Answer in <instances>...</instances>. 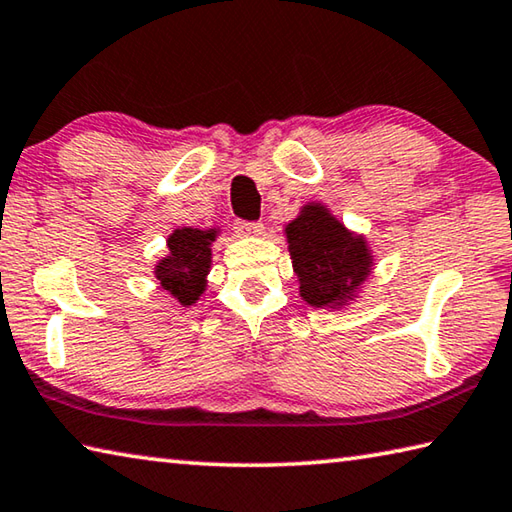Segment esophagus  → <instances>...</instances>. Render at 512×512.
<instances>
[{"label": "esophagus", "mask_w": 512, "mask_h": 512, "mask_svg": "<svg viewBox=\"0 0 512 512\" xmlns=\"http://www.w3.org/2000/svg\"><path fill=\"white\" fill-rule=\"evenodd\" d=\"M235 232L239 237H259L264 235V226L257 224V221H253V224L250 221H237Z\"/></svg>", "instance_id": "34e87169"}]
</instances>
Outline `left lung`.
<instances>
[{
	"label": "left lung",
	"instance_id": "1",
	"mask_svg": "<svg viewBox=\"0 0 512 512\" xmlns=\"http://www.w3.org/2000/svg\"><path fill=\"white\" fill-rule=\"evenodd\" d=\"M284 235L306 304L340 311L356 300L374 271L365 237L349 230L320 201L304 203Z\"/></svg>",
	"mask_w": 512,
	"mask_h": 512
}]
</instances>
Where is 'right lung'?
<instances>
[{"label": "right lung", "instance_id": "1", "mask_svg": "<svg viewBox=\"0 0 512 512\" xmlns=\"http://www.w3.org/2000/svg\"><path fill=\"white\" fill-rule=\"evenodd\" d=\"M219 228H174L167 237V255L154 266V277L165 293H170L181 306L199 302L208 286L212 266V241Z\"/></svg>", "mask_w": 512, "mask_h": 512}]
</instances>
